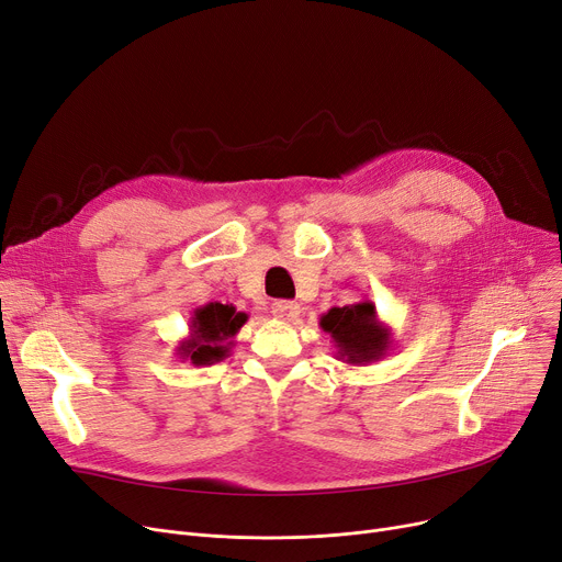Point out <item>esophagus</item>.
<instances>
[{
	"label": "esophagus",
	"mask_w": 562,
	"mask_h": 562,
	"mask_svg": "<svg viewBox=\"0 0 562 562\" xmlns=\"http://www.w3.org/2000/svg\"><path fill=\"white\" fill-rule=\"evenodd\" d=\"M272 313L283 319V323H292V319H297L302 313V306L297 302H288V300H279L272 304Z\"/></svg>",
	"instance_id": "obj_1"
}]
</instances>
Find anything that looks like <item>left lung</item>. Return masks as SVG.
I'll list each match as a JSON object with an SVG mask.
<instances>
[{"label":"left lung","mask_w":562,"mask_h":562,"mask_svg":"<svg viewBox=\"0 0 562 562\" xmlns=\"http://www.w3.org/2000/svg\"><path fill=\"white\" fill-rule=\"evenodd\" d=\"M319 327L331 336L336 359L350 366L380 361L393 342L391 329L380 319L372 300L329 308L319 317Z\"/></svg>","instance_id":"8db88e82"}]
</instances>
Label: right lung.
Segmentation results:
<instances>
[{"mask_svg": "<svg viewBox=\"0 0 562 562\" xmlns=\"http://www.w3.org/2000/svg\"><path fill=\"white\" fill-rule=\"evenodd\" d=\"M247 319V313H239L220 302L194 308L190 317V336L182 338L176 347L178 359L194 366H212L226 359L233 338L245 327Z\"/></svg>", "mask_w": 562, "mask_h": 562, "instance_id": "add662e5", "label": "right lung"}]
</instances>
